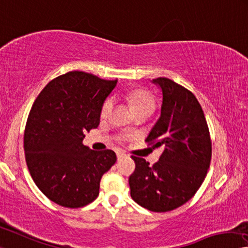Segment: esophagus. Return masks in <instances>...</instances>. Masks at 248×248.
<instances>
[{"label": "esophagus", "instance_id": "34e87169", "mask_svg": "<svg viewBox=\"0 0 248 248\" xmlns=\"http://www.w3.org/2000/svg\"><path fill=\"white\" fill-rule=\"evenodd\" d=\"M125 155H124V152H117V159L118 160H121V159H123L124 158V156Z\"/></svg>", "mask_w": 248, "mask_h": 248}]
</instances>
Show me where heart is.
<instances>
[{
    "instance_id": "b5f03b06",
    "label": "heart",
    "mask_w": 248,
    "mask_h": 248,
    "mask_svg": "<svg viewBox=\"0 0 248 248\" xmlns=\"http://www.w3.org/2000/svg\"><path fill=\"white\" fill-rule=\"evenodd\" d=\"M127 99L129 101V105H130V108L133 111V113L139 112V111H144V110H150V111H153L155 107V98H153L151 93L145 89L130 90V92L127 93ZM112 106H113L112 98H108V99L104 103L103 107H101V111H100L101 118H106L109 115L112 109Z\"/></svg>"
}]
</instances>
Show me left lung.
Listing matches in <instances>:
<instances>
[{"label":"left lung","mask_w":248,"mask_h":248,"mask_svg":"<svg viewBox=\"0 0 248 248\" xmlns=\"http://www.w3.org/2000/svg\"><path fill=\"white\" fill-rule=\"evenodd\" d=\"M162 90L161 115L145 141L163 148L151 167L132 155L129 178L133 201L152 212H169L186 203L205 179L212 156L210 131L201 105L190 90L166 77L152 80Z\"/></svg>","instance_id":"left-lung-1"}]
</instances>
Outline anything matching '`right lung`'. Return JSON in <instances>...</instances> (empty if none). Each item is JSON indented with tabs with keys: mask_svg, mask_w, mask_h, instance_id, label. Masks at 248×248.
Wrapping results in <instances>:
<instances>
[{
	"mask_svg": "<svg viewBox=\"0 0 248 248\" xmlns=\"http://www.w3.org/2000/svg\"><path fill=\"white\" fill-rule=\"evenodd\" d=\"M117 81L69 72L49 81L34 101L24 132L27 168L58 205L77 209L95 201L101 176L116 163L112 150L93 151L82 140L99 125L101 107Z\"/></svg>",
	"mask_w": 248,
	"mask_h": 248,
	"instance_id": "right-lung-1",
	"label": "right lung"
}]
</instances>
